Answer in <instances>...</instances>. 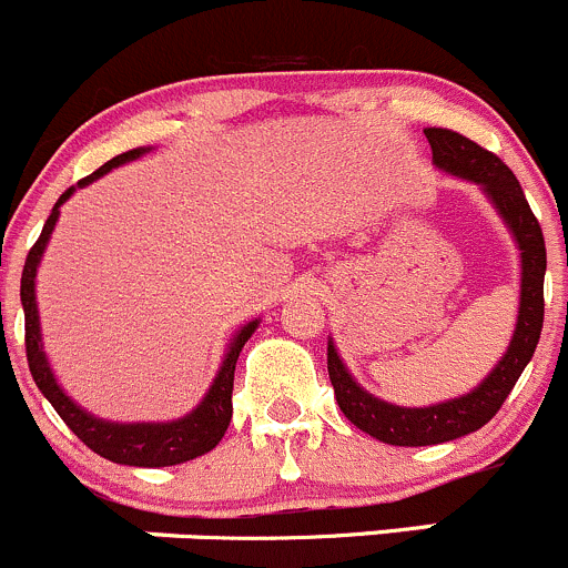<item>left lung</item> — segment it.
I'll return each mask as SVG.
<instances>
[{
  "label": "left lung",
  "mask_w": 568,
  "mask_h": 568,
  "mask_svg": "<svg viewBox=\"0 0 568 568\" xmlns=\"http://www.w3.org/2000/svg\"><path fill=\"white\" fill-rule=\"evenodd\" d=\"M425 138H428L430 151H434L436 165L480 184L499 210L503 221L514 232L521 251V301L514 339H510V347L503 356V362L488 373V378L475 392L456 397V400L439 403V406L400 408L367 395L347 375L345 364L339 362L334 345L328 342V378L342 414L358 430L397 447L442 445V442L458 439V436H467L483 428L499 412L505 397L510 395V389L519 381L521 369L527 367V362L536 353L544 325L547 248H544V234L541 226H538V217L532 215L530 204L525 199V190L519 187V179L514 176V171L497 154L477 145L475 140L453 132V129L430 126L425 129Z\"/></svg>",
  "instance_id": "obj_1"
}]
</instances>
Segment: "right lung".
Here are the masks:
<instances>
[{
    "label": "right lung",
    "mask_w": 568,
    "mask_h": 568,
    "mask_svg": "<svg viewBox=\"0 0 568 568\" xmlns=\"http://www.w3.org/2000/svg\"><path fill=\"white\" fill-rule=\"evenodd\" d=\"M145 149H132L123 151V154L112 156L110 162L93 171L91 176L80 179L77 187H85L88 182L99 179L101 173L112 171L115 165L134 160V156L143 154ZM74 193V187L65 190L63 195L54 204L52 215L43 223L41 237L36 240V245L30 248L24 262V271H21V306H24V347H27V364H30V373L36 378L38 389L43 392L49 403L54 406V412L60 414L65 425L91 447L93 453H99L101 458L115 464H129V467H173V464L190 462V458H199L204 453H210L217 442L226 434L229 423H232V389H234V364H237L240 351L248 342V336L254 334L256 323H248L237 336H234L232 347L226 353V362H223L221 373H217L215 384L206 392L204 403L195 408L193 414H187L184 419L176 423H156V425H115L104 423V419H95L88 412H82L74 400L65 397V392L60 389L58 381H54L52 369H49L47 356H43L41 347V328H38V308H36V271L38 262H41L43 248L49 243V234H52L54 223H58L60 204H63L69 195Z\"/></svg>",
    "instance_id": "add662e5"
}]
</instances>
